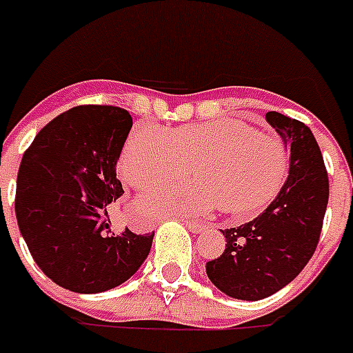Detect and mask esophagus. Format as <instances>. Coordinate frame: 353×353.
<instances>
[{"mask_svg": "<svg viewBox=\"0 0 353 353\" xmlns=\"http://www.w3.org/2000/svg\"><path fill=\"white\" fill-rule=\"evenodd\" d=\"M185 228H188L191 233H200V231L205 230V225L199 224V222H185Z\"/></svg>", "mask_w": 353, "mask_h": 353, "instance_id": "obj_1", "label": "esophagus"}]
</instances>
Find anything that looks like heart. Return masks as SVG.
<instances>
[{
  "label": "heart",
  "instance_id": "heart-1",
  "mask_svg": "<svg viewBox=\"0 0 353 353\" xmlns=\"http://www.w3.org/2000/svg\"><path fill=\"white\" fill-rule=\"evenodd\" d=\"M196 182L169 185L142 199V208L157 215H204L222 205L235 219L255 215L283 190L290 153L272 132L256 131L241 120H210L173 131L138 125L120 154L123 180L138 190L182 179Z\"/></svg>",
  "mask_w": 353,
  "mask_h": 353
}]
</instances>
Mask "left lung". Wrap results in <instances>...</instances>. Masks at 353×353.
Segmentation results:
<instances>
[{
  "label": "left lung",
  "mask_w": 353,
  "mask_h": 353,
  "mask_svg": "<svg viewBox=\"0 0 353 353\" xmlns=\"http://www.w3.org/2000/svg\"><path fill=\"white\" fill-rule=\"evenodd\" d=\"M266 122L290 149L283 190L261 215L221 230L225 250L205 264V273L228 297L261 301L290 284L314 255L328 205V173L314 132L281 112Z\"/></svg>",
  "instance_id": "8db88e82"
}]
</instances>
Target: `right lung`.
<instances>
[{
  "instance_id": "right-lung-1",
  "label": "right lung",
  "mask_w": 353,
  "mask_h": 353,
  "mask_svg": "<svg viewBox=\"0 0 353 353\" xmlns=\"http://www.w3.org/2000/svg\"><path fill=\"white\" fill-rule=\"evenodd\" d=\"M131 128L125 109L78 105L47 123L25 151L16 182L19 233L61 288H117L151 252L154 233L112 231L107 213L123 193L117 162Z\"/></svg>"
}]
</instances>
